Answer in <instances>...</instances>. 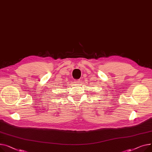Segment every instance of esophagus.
Segmentation results:
<instances>
[{"label": "esophagus", "instance_id": "1", "mask_svg": "<svg viewBox=\"0 0 152 152\" xmlns=\"http://www.w3.org/2000/svg\"><path fill=\"white\" fill-rule=\"evenodd\" d=\"M80 80H76L75 81V83L76 84H78V83H80Z\"/></svg>", "mask_w": 152, "mask_h": 152}]
</instances>
